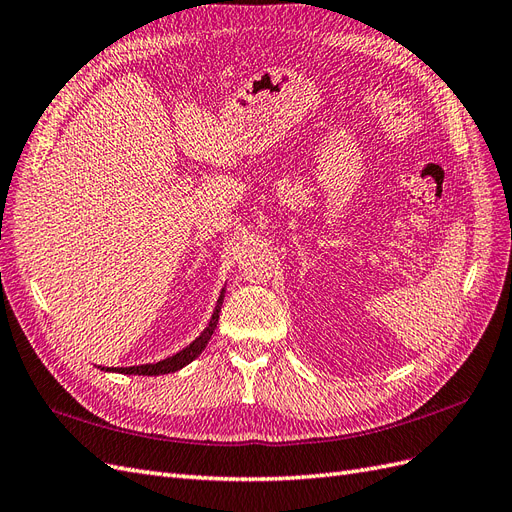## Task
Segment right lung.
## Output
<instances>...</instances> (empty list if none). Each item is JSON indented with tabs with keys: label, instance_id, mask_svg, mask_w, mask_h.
<instances>
[{
	"label": "right lung",
	"instance_id": "right-lung-1",
	"mask_svg": "<svg viewBox=\"0 0 512 512\" xmlns=\"http://www.w3.org/2000/svg\"><path fill=\"white\" fill-rule=\"evenodd\" d=\"M223 298H225V289L221 291V298H218V302H216V309H214V315L210 319L208 328L201 332L199 339H195L186 349H182V352H178L167 360L154 362V364H141V367H124V369H107V371H118V373H126V375H165V373H173V371L186 367L188 362H193L203 352V349H206L208 341L212 339L214 328L218 324V313H221V306H223Z\"/></svg>",
	"mask_w": 512,
	"mask_h": 512
}]
</instances>
